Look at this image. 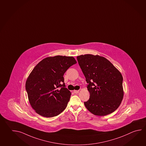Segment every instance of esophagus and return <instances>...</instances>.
I'll return each mask as SVG.
<instances>
[{
  "mask_svg": "<svg viewBox=\"0 0 146 146\" xmlns=\"http://www.w3.org/2000/svg\"><path fill=\"white\" fill-rule=\"evenodd\" d=\"M79 92H80L79 90H75L74 91V92L75 94H78Z\"/></svg>",
  "mask_w": 146,
  "mask_h": 146,
  "instance_id": "34e87169",
  "label": "esophagus"
}]
</instances>
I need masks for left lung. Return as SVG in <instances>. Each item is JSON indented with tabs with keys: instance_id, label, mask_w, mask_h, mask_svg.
<instances>
[{
	"instance_id": "8db88e82",
	"label": "left lung",
	"mask_w": 146,
	"mask_h": 146,
	"mask_svg": "<svg viewBox=\"0 0 146 146\" xmlns=\"http://www.w3.org/2000/svg\"><path fill=\"white\" fill-rule=\"evenodd\" d=\"M77 60L88 84L90 97L84 102L86 108L98 116L115 111L124 96L121 73L108 60L98 55H80Z\"/></svg>"
}]
</instances>
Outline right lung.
I'll use <instances>...</instances> for the list:
<instances>
[{
  "instance_id": "right-lung-1",
  "label": "right lung",
  "mask_w": 146,
  "mask_h": 146,
  "mask_svg": "<svg viewBox=\"0 0 146 146\" xmlns=\"http://www.w3.org/2000/svg\"><path fill=\"white\" fill-rule=\"evenodd\" d=\"M75 63L73 57L56 56L42 60L33 68L27 79L25 89L36 113L51 117L66 109L71 93L66 88L63 75Z\"/></svg>"
}]
</instances>
